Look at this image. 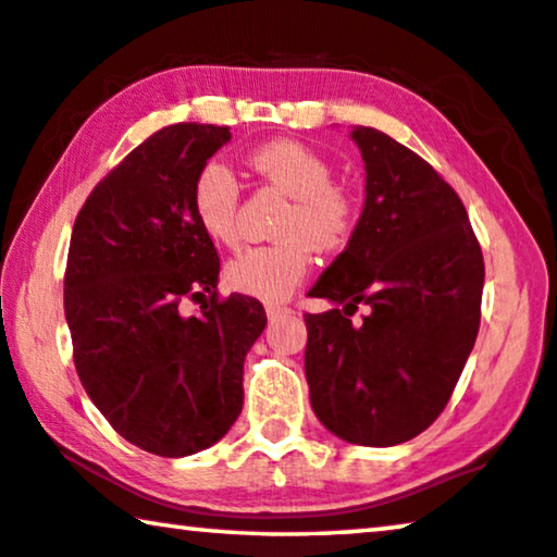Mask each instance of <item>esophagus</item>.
I'll use <instances>...</instances> for the list:
<instances>
[{
    "label": "esophagus",
    "mask_w": 557,
    "mask_h": 557,
    "mask_svg": "<svg viewBox=\"0 0 557 557\" xmlns=\"http://www.w3.org/2000/svg\"><path fill=\"white\" fill-rule=\"evenodd\" d=\"M288 313H294V311H290L288 306H281V304H267V315H269L271 321L284 319V315H288Z\"/></svg>",
    "instance_id": "34e87169"
}]
</instances>
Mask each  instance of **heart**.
<instances>
[{"label":"heart","mask_w":557,"mask_h":557,"mask_svg":"<svg viewBox=\"0 0 557 557\" xmlns=\"http://www.w3.org/2000/svg\"><path fill=\"white\" fill-rule=\"evenodd\" d=\"M253 174L271 189L290 196L278 221L281 242L256 246L226 263V286L238 294L278 304L311 269V249L336 253L356 228V201L344 186L333 184V166L301 141L276 139L253 149ZM238 201L242 189L224 161L211 159L199 169L191 186V207L199 226L216 244H238Z\"/></svg>","instance_id":"1"}]
</instances>
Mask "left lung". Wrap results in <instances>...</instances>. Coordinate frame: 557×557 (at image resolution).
<instances>
[{"label": "left lung", "instance_id": "1", "mask_svg": "<svg viewBox=\"0 0 557 557\" xmlns=\"http://www.w3.org/2000/svg\"><path fill=\"white\" fill-rule=\"evenodd\" d=\"M366 203L348 246L308 296L306 381L341 441L388 448L423 433L450 400L481 326L483 253L458 194L388 134L356 126ZM363 322H350L357 304Z\"/></svg>", "mask_w": 557, "mask_h": 557}]
</instances>
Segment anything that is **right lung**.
<instances>
[{
	"label": "right lung",
	"mask_w": 557,
	"mask_h": 557,
	"mask_svg": "<svg viewBox=\"0 0 557 557\" xmlns=\"http://www.w3.org/2000/svg\"><path fill=\"white\" fill-rule=\"evenodd\" d=\"M228 139V126H164L74 221L64 313L76 373L111 428L153 456L224 438L244 406V358L267 329L256 298H219V253L191 207L196 174ZM186 295L205 301L199 317L181 313Z\"/></svg>",
	"instance_id": "obj_1"
}]
</instances>
